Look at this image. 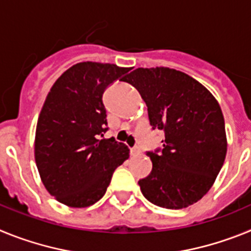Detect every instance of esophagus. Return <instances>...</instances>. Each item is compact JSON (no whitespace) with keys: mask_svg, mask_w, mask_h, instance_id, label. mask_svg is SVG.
<instances>
[{"mask_svg":"<svg viewBox=\"0 0 251 251\" xmlns=\"http://www.w3.org/2000/svg\"><path fill=\"white\" fill-rule=\"evenodd\" d=\"M130 153H132L133 156H138V154H141V150L138 147H134L130 150Z\"/></svg>","mask_w":251,"mask_h":251,"instance_id":"obj_1","label":"esophagus"}]
</instances>
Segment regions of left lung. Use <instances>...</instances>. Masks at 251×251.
Returning <instances> with one entry per match:
<instances>
[{"mask_svg": "<svg viewBox=\"0 0 251 251\" xmlns=\"http://www.w3.org/2000/svg\"><path fill=\"white\" fill-rule=\"evenodd\" d=\"M139 92L151 126L165 132L159 153L147 152L152 172L139 179L143 196L159 207L185 208L208 192L227 151L225 121L214 95L176 69L138 68L124 77Z\"/></svg>", "mask_w": 251, "mask_h": 251, "instance_id": "left-lung-1", "label": "left lung"}]
</instances>
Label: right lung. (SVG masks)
<instances>
[{
    "label": "right lung",
    "instance_id": "right-lung-1",
    "mask_svg": "<svg viewBox=\"0 0 251 251\" xmlns=\"http://www.w3.org/2000/svg\"><path fill=\"white\" fill-rule=\"evenodd\" d=\"M130 68L83 61L57 77L45 99L35 134V162L51 196L69 207H88L105 194L112 175L129 157L114 138H103L105 88Z\"/></svg>",
    "mask_w": 251,
    "mask_h": 251
}]
</instances>
